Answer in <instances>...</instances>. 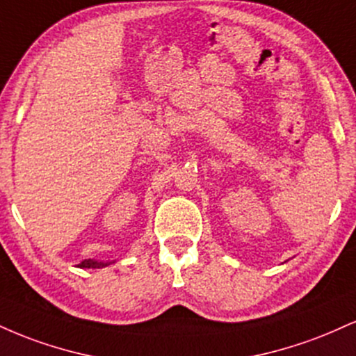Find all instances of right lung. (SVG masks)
Masks as SVG:
<instances>
[{"label":"right lung","instance_id":"1","mask_svg":"<svg viewBox=\"0 0 356 356\" xmlns=\"http://www.w3.org/2000/svg\"><path fill=\"white\" fill-rule=\"evenodd\" d=\"M115 263V259H85L81 261L79 264V268L81 269H100V268H105V266H110V264Z\"/></svg>","mask_w":356,"mask_h":356}]
</instances>
